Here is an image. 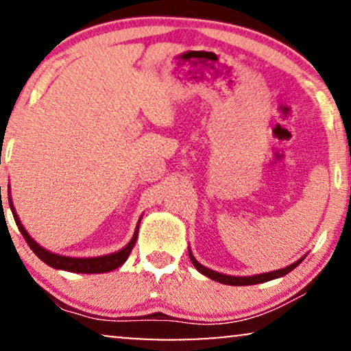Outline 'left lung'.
I'll return each mask as SVG.
<instances>
[{
	"label": "left lung",
	"mask_w": 351,
	"mask_h": 351,
	"mask_svg": "<svg viewBox=\"0 0 351 351\" xmlns=\"http://www.w3.org/2000/svg\"><path fill=\"white\" fill-rule=\"evenodd\" d=\"M189 256H190V261L193 263L196 270L199 273H203L204 276L210 278V280L217 281V282H222V285H228V286H251V285H258V282H267V281H271V280H276V278H281L287 275V273L294 270L297 265H300L302 261L306 257V254L304 257H300L299 261L291 263V265H287L285 268H280V270H275V271H268V273H261V275H252V276H232V275H223V273H219V271H214L210 270V268L201 265V263L196 261L193 254L189 249Z\"/></svg>",
	"instance_id": "1"
}]
</instances>
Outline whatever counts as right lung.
I'll use <instances>...</instances> for the list:
<instances>
[{"instance_id": "obj_1", "label": "right lung", "mask_w": 351, "mask_h": 351, "mask_svg": "<svg viewBox=\"0 0 351 351\" xmlns=\"http://www.w3.org/2000/svg\"><path fill=\"white\" fill-rule=\"evenodd\" d=\"M9 208L12 210L14 220H16L19 232H21L22 237L25 238V241L28 246H30L32 251L35 252L43 262L47 263V265L52 268H56V270H65L71 273H107V271L117 270L118 267H121L123 263L128 261L129 254H131L134 244L137 241L138 225H141V220H142V217L138 219L136 232H134L131 241H129L123 249H119V251L107 254V256H97V257H70V256H60V254L51 252L47 251L46 247L40 246V244L30 237V233H28L25 227L22 225L16 209H14L11 198H9Z\"/></svg>"}]
</instances>
